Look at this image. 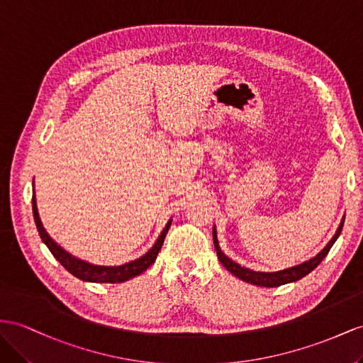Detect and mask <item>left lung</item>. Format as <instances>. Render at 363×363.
<instances>
[{"label":"left lung","instance_id":"8db88e82","mask_svg":"<svg viewBox=\"0 0 363 363\" xmlns=\"http://www.w3.org/2000/svg\"><path fill=\"white\" fill-rule=\"evenodd\" d=\"M342 227H343V220L340 222V225H339V228H337V231H336V235L333 236V239L330 240L328 245L325 247L318 256L310 259L308 262H303V264H301V265L286 268V270L276 272V273L253 272V270H248V268L240 267L239 264L231 261V259H228L224 253L220 252L219 244H218V239H216V228H213V244H215V248H216V253H218V257H219L220 264L224 265L231 274H235L236 277L242 279L244 282L253 284V285H259V286H270V288H272V286H281V285H285V284L296 282V281H299V279H302L303 276L311 273V272L314 270V268L318 267V265L323 261V257L328 255V252L331 250L333 244L336 242V239H337L339 235L342 233Z\"/></svg>","mask_w":363,"mask_h":363}]
</instances>
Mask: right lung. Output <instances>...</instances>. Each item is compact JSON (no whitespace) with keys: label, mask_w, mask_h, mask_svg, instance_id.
Returning a JSON list of instances; mask_svg holds the SVG:
<instances>
[{"label":"right lung","mask_w":363,"mask_h":363,"mask_svg":"<svg viewBox=\"0 0 363 363\" xmlns=\"http://www.w3.org/2000/svg\"><path fill=\"white\" fill-rule=\"evenodd\" d=\"M32 208H33V218H35V224L36 228H38V233L43 239V242L48 245V248L52 252V255L57 257V261L66 268L69 273H72L73 276H77L81 281H86V282H106V284H119V282H125L128 279H132L138 274L144 273L148 267H150L155 261H156V256L160 253V250L164 244V239L167 231H169L170 225H172V220H169V224L165 225V228L162 230L161 236L157 238V240L155 242V245L150 248V252L145 253L143 257L136 259V261H132L128 264L124 265H119V267H101V265H91L87 264L84 261H81V259L73 257L72 255H69L67 252H64V250L53 242L50 239V236L45 233V230L41 224V219L38 215V210H36V201H35V194L32 198Z\"/></svg>","instance_id":"1"}]
</instances>
